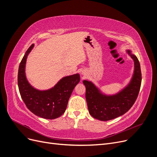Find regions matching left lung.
<instances>
[{"mask_svg":"<svg viewBox=\"0 0 157 157\" xmlns=\"http://www.w3.org/2000/svg\"><path fill=\"white\" fill-rule=\"evenodd\" d=\"M134 62V74L130 82L120 92L113 95L101 92L91 81L83 80L86 87V99L90 115L101 121H110L124 115L134 105L138 96L141 83L140 64L137 57L127 50Z\"/></svg>","mask_w":157,"mask_h":157,"instance_id":"left-lung-1","label":"left lung"}]
</instances>
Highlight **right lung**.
Listing matches in <instances>:
<instances>
[{
	"label": "right lung",
	"instance_id": "right-lung-1",
	"mask_svg": "<svg viewBox=\"0 0 157 157\" xmlns=\"http://www.w3.org/2000/svg\"><path fill=\"white\" fill-rule=\"evenodd\" d=\"M33 47L34 44L28 48L19 66V90L23 101L30 111L46 119H55L65 113L73 90L80 82V75L77 73L63 77L48 90H40L33 87L26 78L25 64L27 56Z\"/></svg>",
	"mask_w": 157,
	"mask_h": 157
}]
</instances>
